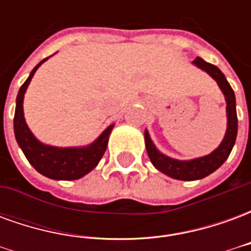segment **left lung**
Masks as SVG:
<instances>
[{"label": "left lung", "instance_id": "obj_1", "mask_svg": "<svg viewBox=\"0 0 251 251\" xmlns=\"http://www.w3.org/2000/svg\"><path fill=\"white\" fill-rule=\"evenodd\" d=\"M194 64H196L201 70H204L207 74H210L211 76L218 82L219 87L225 94L227 102V130L226 136L223 138L219 148H216L215 151L210 153L208 156L189 160V161L175 160V158H171L158 152L156 147L153 145L148 131H145V147H147L148 156L151 158L153 165L158 171H161L163 174L168 175L171 177L177 180H199L216 171L230 156L232 147H234L235 140H237L238 133L235 95H234V90L231 88V86L227 82L226 76L223 75V72L218 67L211 64V63L204 62L200 57L195 59Z\"/></svg>", "mask_w": 251, "mask_h": 251}]
</instances>
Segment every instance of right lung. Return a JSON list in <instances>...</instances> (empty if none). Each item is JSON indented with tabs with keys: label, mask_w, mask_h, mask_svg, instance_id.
<instances>
[{
	"label": "right lung",
	"mask_w": 251,
	"mask_h": 251,
	"mask_svg": "<svg viewBox=\"0 0 251 251\" xmlns=\"http://www.w3.org/2000/svg\"><path fill=\"white\" fill-rule=\"evenodd\" d=\"M48 57L41 60L32 70L29 77L20 87L19 95L16 99V113H14V136L19 147L24 152L30 165L50 179L55 180H76L88 174L91 169L97 167L99 160L103 156L107 148L109 136L114 125H110L106 130L86 148H55L44 145L37 141L28 125L25 124L24 111H23V100L26 87L30 83V79L35 75L36 70L46 62Z\"/></svg>",
	"instance_id": "obj_1"
}]
</instances>
